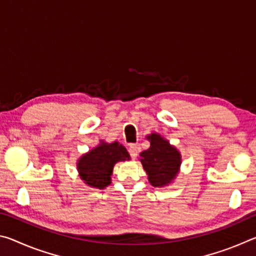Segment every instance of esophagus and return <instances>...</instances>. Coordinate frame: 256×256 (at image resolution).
<instances>
[{
	"mask_svg": "<svg viewBox=\"0 0 256 256\" xmlns=\"http://www.w3.org/2000/svg\"><path fill=\"white\" fill-rule=\"evenodd\" d=\"M128 154L131 156V158L136 159L138 154V146L136 144H131L128 148Z\"/></svg>",
	"mask_w": 256,
	"mask_h": 256,
	"instance_id": "34e87169",
	"label": "esophagus"
}]
</instances>
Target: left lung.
<instances>
[{"instance_id":"1","label":"left lung","mask_w":256,"mask_h":256,"mask_svg":"<svg viewBox=\"0 0 256 256\" xmlns=\"http://www.w3.org/2000/svg\"><path fill=\"white\" fill-rule=\"evenodd\" d=\"M150 148L140 154V160L151 185L162 188L175 178L180 166V154L159 134L148 136Z\"/></svg>"}]
</instances>
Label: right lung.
Here are the masks:
<instances>
[{"mask_svg": "<svg viewBox=\"0 0 256 256\" xmlns=\"http://www.w3.org/2000/svg\"><path fill=\"white\" fill-rule=\"evenodd\" d=\"M128 159V150L118 142L102 144L82 156L78 162V170L86 184L92 188H104L110 184L114 164Z\"/></svg>", "mask_w": 256, "mask_h": 256, "instance_id": "1", "label": "right lung"}]
</instances>
